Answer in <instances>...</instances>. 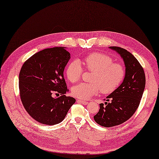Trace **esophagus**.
<instances>
[{
	"label": "esophagus",
	"instance_id": "34e87169",
	"mask_svg": "<svg viewBox=\"0 0 159 159\" xmlns=\"http://www.w3.org/2000/svg\"><path fill=\"white\" fill-rule=\"evenodd\" d=\"M78 103H82L83 105H87V104H88V102H85V101L80 100V99H78Z\"/></svg>",
	"mask_w": 159,
	"mask_h": 159
}]
</instances>
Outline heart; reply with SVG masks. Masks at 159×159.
<instances>
[{
	"mask_svg": "<svg viewBox=\"0 0 159 159\" xmlns=\"http://www.w3.org/2000/svg\"><path fill=\"white\" fill-rule=\"evenodd\" d=\"M80 63L84 68L93 72L91 81L92 83H81L74 86L71 94L74 97L88 99L97 95L101 90L103 93H110L121 85L125 75L123 65L113 63L111 56L102 53H92L85 56ZM83 68L78 60L71 61L66 68V76L71 83H75L82 75Z\"/></svg>",
	"mask_w": 159,
	"mask_h": 159,
	"instance_id": "1",
	"label": "heart"
}]
</instances>
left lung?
<instances>
[{
  "instance_id": "obj_1",
  "label": "left lung",
  "mask_w": 159,
  "mask_h": 159,
  "mask_svg": "<svg viewBox=\"0 0 159 159\" xmlns=\"http://www.w3.org/2000/svg\"><path fill=\"white\" fill-rule=\"evenodd\" d=\"M121 56L125 65L123 83L99 104L95 121L105 127H111L125 122L135 113L145 87V74L143 67L131 53L122 48L111 46Z\"/></svg>"
}]
</instances>
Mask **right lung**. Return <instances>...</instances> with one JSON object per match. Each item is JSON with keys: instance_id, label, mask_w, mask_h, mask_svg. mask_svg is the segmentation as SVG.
Segmentation results:
<instances>
[{"instance_id": "1", "label": "right lung", "mask_w": 159, "mask_h": 159, "mask_svg": "<svg viewBox=\"0 0 159 159\" xmlns=\"http://www.w3.org/2000/svg\"><path fill=\"white\" fill-rule=\"evenodd\" d=\"M70 58L64 47H54L36 53L23 64L19 74L20 99L36 121L47 125L60 123L75 102L64 95L68 89L64 70ZM53 94L62 95L54 98Z\"/></svg>"}]
</instances>
